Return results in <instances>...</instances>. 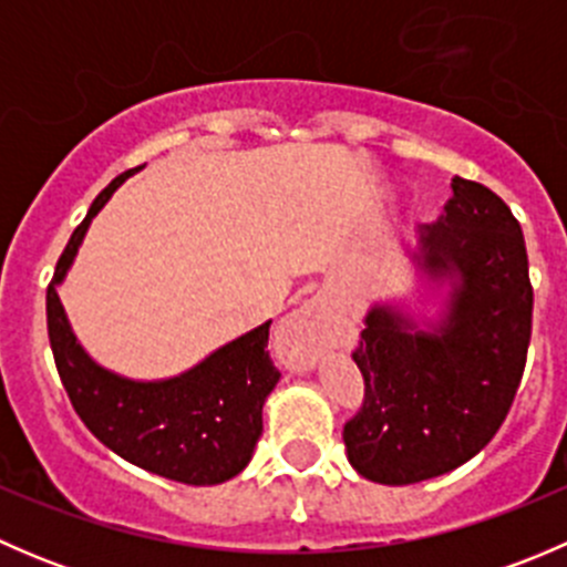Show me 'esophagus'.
<instances>
[{
    "mask_svg": "<svg viewBox=\"0 0 567 567\" xmlns=\"http://www.w3.org/2000/svg\"><path fill=\"white\" fill-rule=\"evenodd\" d=\"M340 318L342 312L337 310L334 301L326 299V296H316L282 320L279 337H290L299 346L301 362L316 364V359L329 348L331 331Z\"/></svg>",
    "mask_w": 567,
    "mask_h": 567,
    "instance_id": "34e87169",
    "label": "esophagus"
}]
</instances>
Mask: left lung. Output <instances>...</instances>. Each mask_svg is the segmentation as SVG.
Wrapping results in <instances>:
<instances>
[{
    "label": "left lung",
    "mask_w": 567,
    "mask_h": 567,
    "mask_svg": "<svg viewBox=\"0 0 567 567\" xmlns=\"http://www.w3.org/2000/svg\"><path fill=\"white\" fill-rule=\"evenodd\" d=\"M400 251L416 288L364 312L353 362L368 390L342 431L351 466L381 485L453 472L494 439L532 331L522 225L491 188L453 177L442 219Z\"/></svg>",
    "instance_id": "obj_1"
}]
</instances>
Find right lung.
Listing matches in <instances>:
<instances>
[{"label": "right lung", "instance_id": "right-lung-1", "mask_svg": "<svg viewBox=\"0 0 567 567\" xmlns=\"http://www.w3.org/2000/svg\"><path fill=\"white\" fill-rule=\"evenodd\" d=\"M142 167L117 175L93 199L56 262L45 290L51 351L73 409L112 453L175 483L219 485L247 468L262 433V405L279 381L266 351L271 320L225 342L183 373L145 381L95 362L60 301V285L93 219Z\"/></svg>", "mask_w": 567, "mask_h": 567}]
</instances>
